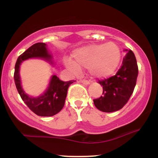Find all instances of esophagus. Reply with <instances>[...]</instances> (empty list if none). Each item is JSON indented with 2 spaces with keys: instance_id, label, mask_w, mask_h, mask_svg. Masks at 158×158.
<instances>
[{
  "instance_id": "obj_1",
  "label": "esophagus",
  "mask_w": 158,
  "mask_h": 158,
  "mask_svg": "<svg viewBox=\"0 0 158 158\" xmlns=\"http://www.w3.org/2000/svg\"><path fill=\"white\" fill-rule=\"evenodd\" d=\"M80 82L82 83L83 85H90V83L88 80H80Z\"/></svg>"
}]
</instances>
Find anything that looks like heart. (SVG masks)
Masks as SVG:
<instances>
[{"mask_svg": "<svg viewBox=\"0 0 158 158\" xmlns=\"http://www.w3.org/2000/svg\"><path fill=\"white\" fill-rule=\"evenodd\" d=\"M73 59L67 58V68L77 73L80 68H88L90 73L97 78H107L116 71L120 63V49L113 42L93 44L79 48L72 52Z\"/></svg>", "mask_w": 158, "mask_h": 158, "instance_id": "obj_1", "label": "heart"}]
</instances>
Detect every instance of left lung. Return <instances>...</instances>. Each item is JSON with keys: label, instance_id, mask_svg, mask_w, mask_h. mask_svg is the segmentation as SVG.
Listing matches in <instances>:
<instances>
[{"label": "left lung", "instance_id": "1", "mask_svg": "<svg viewBox=\"0 0 158 158\" xmlns=\"http://www.w3.org/2000/svg\"><path fill=\"white\" fill-rule=\"evenodd\" d=\"M125 51L127 52L116 75L99 81L103 88L102 95L94 99V103L101 111L110 113L121 109L135 89L138 75L137 60L131 50H125Z\"/></svg>", "mask_w": 158, "mask_h": 158}]
</instances>
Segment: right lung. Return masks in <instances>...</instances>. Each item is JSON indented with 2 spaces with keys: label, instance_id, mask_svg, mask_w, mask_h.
<instances>
[{
  "label": "right lung",
  "instance_id": "add662e5",
  "mask_svg": "<svg viewBox=\"0 0 158 158\" xmlns=\"http://www.w3.org/2000/svg\"><path fill=\"white\" fill-rule=\"evenodd\" d=\"M29 59H44L53 66L52 56L48 51L46 44L36 43L18 58L14 73L16 88L22 100L28 108L38 116L52 117L62 109L69 86L75 81H63L56 75H52L44 93L40 94L39 97H31L23 90L20 77V67L21 63Z\"/></svg>",
  "mask_w": 158,
  "mask_h": 158
}]
</instances>
